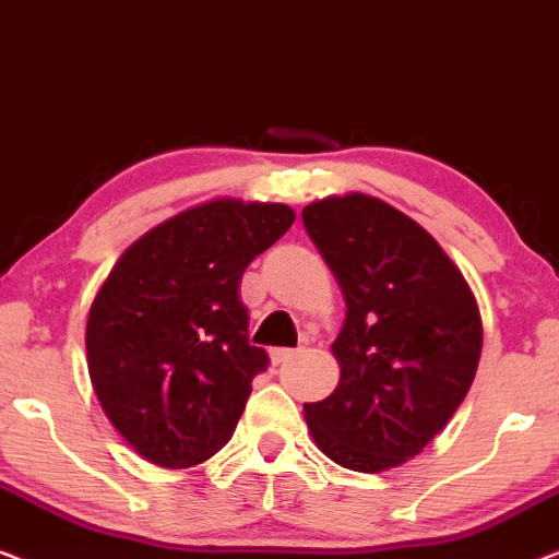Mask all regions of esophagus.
Wrapping results in <instances>:
<instances>
[{
    "label": "esophagus",
    "mask_w": 559,
    "mask_h": 559,
    "mask_svg": "<svg viewBox=\"0 0 559 559\" xmlns=\"http://www.w3.org/2000/svg\"><path fill=\"white\" fill-rule=\"evenodd\" d=\"M297 354H302V348H272V361L285 364V361H289V358H295Z\"/></svg>",
    "instance_id": "esophagus-1"
}]
</instances>
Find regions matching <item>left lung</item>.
<instances>
[{"label":"left lung","instance_id":"8db88e82","mask_svg":"<svg viewBox=\"0 0 559 559\" xmlns=\"http://www.w3.org/2000/svg\"><path fill=\"white\" fill-rule=\"evenodd\" d=\"M302 224L346 297L341 381L302 407L312 440L343 468H394L468 394L484 343L476 297L440 243L377 198H325Z\"/></svg>","mask_w":559,"mask_h":559}]
</instances>
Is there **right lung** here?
<instances>
[{
  "instance_id": "right-lung-1",
  "label": "right lung",
  "mask_w": 559,
  "mask_h": 559,
  "mask_svg": "<svg viewBox=\"0 0 559 559\" xmlns=\"http://www.w3.org/2000/svg\"><path fill=\"white\" fill-rule=\"evenodd\" d=\"M295 224L282 203L211 201L134 241L88 312L98 402L129 445L163 468L209 461L231 440L270 356L249 343L239 285Z\"/></svg>"
}]
</instances>
